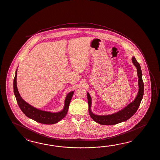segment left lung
I'll return each mask as SVG.
<instances>
[{
    "mask_svg": "<svg viewBox=\"0 0 160 160\" xmlns=\"http://www.w3.org/2000/svg\"><path fill=\"white\" fill-rule=\"evenodd\" d=\"M132 62L137 68V74L138 77L139 90L135 100L131 103H130L128 105H127L124 108L122 109L119 112H117L114 114L107 116H98L94 114L91 110L92 98L90 94L88 92H87L89 114L92 120L97 123L105 126L115 125L122 121H125L128 120L136 113L137 110H138L140 105L141 102L142 100L144 94V82L142 78V72L140 64L138 63V62L137 61L134 57H132Z\"/></svg>",
    "mask_w": 160,
    "mask_h": 160,
    "instance_id": "1",
    "label": "left lung"
}]
</instances>
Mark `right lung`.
<instances>
[{
  "instance_id": "obj_1",
  "label": "right lung",
  "mask_w": 160,
  "mask_h": 160,
  "mask_svg": "<svg viewBox=\"0 0 160 160\" xmlns=\"http://www.w3.org/2000/svg\"><path fill=\"white\" fill-rule=\"evenodd\" d=\"M16 78L17 70L16 71L13 80V92L16 98V101L20 110L26 116L34 121L45 124H53L57 123L66 116L68 112L70 102L73 97L74 91L68 93L64 101V107L62 111L58 112H45L34 108V107L32 106L23 100V98L20 96L19 92L18 90L16 84Z\"/></svg>"
}]
</instances>
